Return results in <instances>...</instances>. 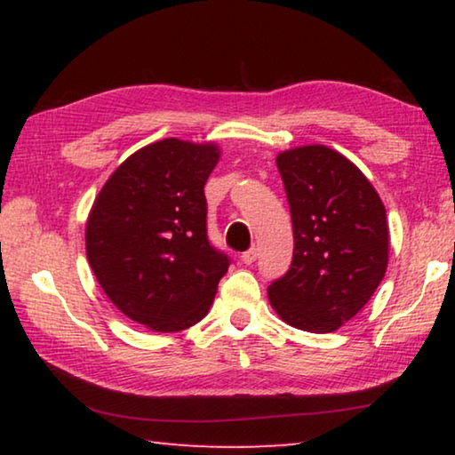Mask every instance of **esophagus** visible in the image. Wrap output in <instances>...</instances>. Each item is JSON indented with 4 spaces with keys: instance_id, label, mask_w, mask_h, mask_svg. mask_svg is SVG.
Here are the masks:
<instances>
[{
    "instance_id": "1",
    "label": "esophagus",
    "mask_w": 455,
    "mask_h": 455,
    "mask_svg": "<svg viewBox=\"0 0 455 455\" xmlns=\"http://www.w3.org/2000/svg\"><path fill=\"white\" fill-rule=\"evenodd\" d=\"M241 260L244 265H252L257 260V249H249V251H244L243 255H241Z\"/></svg>"
}]
</instances>
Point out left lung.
I'll use <instances>...</instances> for the list:
<instances>
[{
	"mask_svg": "<svg viewBox=\"0 0 455 455\" xmlns=\"http://www.w3.org/2000/svg\"><path fill=\"white\" fill-rule=\"evenodd\" d=\"M295 251L268 284V301L291 327L331 333L363 309L387 268L385 206L343 154L313 144L281 152Z\"/></svg>",
	"mask_w": 455,
	"mask_h": 455,
	"instance_id": "obj_1",
	"label": "left lung"
}]
</instances>
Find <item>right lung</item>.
<instances>
[{"mask_svg":"<svg viewBox=\"0 0 455 455\" xmlns=\"http://www.w3.org/2000/svg\"><path fill=\"white\" fill-rule=\"evenodd\" d=\"M214 144L154 142L122 163L86 225L88 263L118 309L160 333L209 313L230 259L206 235L204 184Z\"/></svg>","mask_w":455,"mask_h":455,"instance_id":"1","label":"right lung"}]
</instances>
